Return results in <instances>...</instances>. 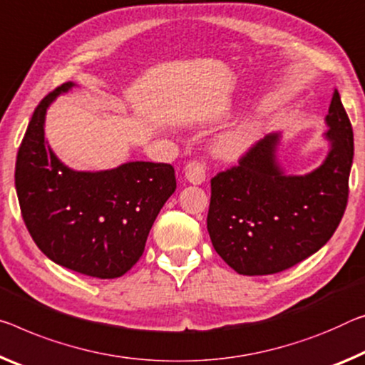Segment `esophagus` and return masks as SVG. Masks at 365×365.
<instances>
[{"label":"esophagus","mask_w":365,"mask_h":365,"mask_svg":"<svg viewBox=\"0 0 365 365\" xmlns=\"http://www.w3.org/2000/svg\"><path fill=\"white\" fill-rule=\"evenodd\" d=\"M185 177L187 180L193 185H200L206 180V165L203 160H190L187 165H185Z\"/></svg>","instance_id":"1"}]
</instances>
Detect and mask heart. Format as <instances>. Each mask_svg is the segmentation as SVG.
Here are the masks:
<instances>
[{
  "label": "heart",
  "mask_w": 365,
  "mask_h": 365,
  "mask_svg": "<svg viewBox=\"0 0 365 365\" xmlns=\"http://www.w3.org/2000/svg\"><path fill=\"white\" fill-rule=\"evenodd\" d=\"M253 135H255V130H253L252 125L245 123V125L237 126L235 130L227 133V135L222 138L221 141L222 151L229 154H235L242 151V149H245L248 144H250V141L253 140Z\"/></svg>",
  "instance_id": "b5f03b06"
}]
</instances>
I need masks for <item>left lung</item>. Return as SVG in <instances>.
<instances>
[{
  "label": "left lung",
  "mask_w": 365,
  "mask_h": 365,
  "mask_svg": "<svg viewBox=\"0 0 365 365\" xmlns=\"http://www.w3.org/2000/svg\"><path fill=\"white\" fill-rule=\"evenodd\" d=\"M325 162L307 175L286 177L276 164L277 135H268L240 155L239 164L211 178L207 232L214 250L244 276L274 274L331 239L349 195L354 138L334 89L329 103Z\"/></svg>",
  "instance_id": "obj_1"
}]
</instances>
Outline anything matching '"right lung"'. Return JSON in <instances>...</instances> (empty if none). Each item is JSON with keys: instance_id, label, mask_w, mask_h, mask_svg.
Wrapping results in <instances>:
<instances>
[{"instance_id": "1", "label": "right lung", "mask_w": 365, "mask_h": 365, "mask_svg": "<svg viewBox=\"0 0 365 365\" xmlns=\"http://www.w3.org/2000/svg\"><path fill=\"white\" fill-rule=\"evenodd\" d=\"M40 101L16 159V192L29 234L51 262L76 273L113 279L141 258L149 230L175 192V170L164 162H128L106 172H74L45 144L50 102Z\"/></svg>"}]
</instances>
